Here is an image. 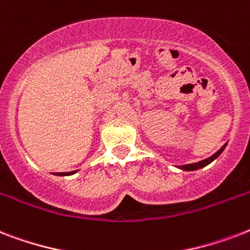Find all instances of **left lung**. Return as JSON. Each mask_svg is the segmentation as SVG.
Instances as JSON below:
<instances>
[{
	"mask_svg": "<svg viewBox=\"0 0 250 250\" xmlns=\"http://www.w3.org/2000/svg\"><path fill=\"white\" fill-rule=\"evenodd\" d=\"M226 148V144L223 145V146H222L221 149H219V150H218L217 153H214L213 156L211 157H209V158H206V160H202V161H200V162H196V164H189V165H184V166H182V168L183 170H197V168H201V167H204V166H206V165H209L210 162H211V161H214L215 160V158H217L218 156H219V154H221L222 152H223V149Z\"/></svg>",
	"mask_w": 250,
	"mask_h": 250,
	"instance_id": "8db88e82",
	"label": "left lung"
}]
</instances>
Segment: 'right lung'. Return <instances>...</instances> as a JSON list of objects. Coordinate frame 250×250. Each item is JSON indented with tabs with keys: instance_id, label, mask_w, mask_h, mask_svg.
<instances>
[{
	"instance_id": "add662e5",
	"label": "right lung",
	"mask_w": 250,
	"mask_h": 250,
	"mask_svg": "<svg viewBox=\"0 0 250 250\" xmlns=\"http://www.w3.org/2000/svg\"><path fill=\"white\" fill-rule=\"evenodd\" d=\"M74 172H75V171H71V172H56L57 175H71V174H74Z\"/></svg>"
}]
</instances>
